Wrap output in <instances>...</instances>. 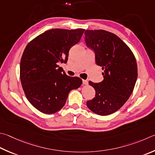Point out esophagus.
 Listing matches in <instances>:
<instances>
[{
	"label": "esophagus",
	"instance_id": "obj_1",
	"mask_svg": "<svg viewBox=\"0 0 155 155\" xmlns=\"http://www.w3.org/2000/svg\"><path fill=\"white\" fill-rule=\"evenodd\" d=\"M83 83L84 84V85H88V81H87V80H83Z\"/></svg>",
	"mask_w": 155,
	"mask_h": 155
}]
</instances>
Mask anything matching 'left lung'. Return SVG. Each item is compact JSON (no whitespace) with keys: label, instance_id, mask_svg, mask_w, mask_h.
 I'll return each instance as SVG.
<instances>
[{"label":"left lung","instance_id":"left-lung-1","mask_svg":"<svg viewBox=\"0 0 155 155\" xmlns=\"http://www.w3.org/2000/svg\"><path fill=\"white\" fill-rule=\"evenodd\" d=\"M87 47L95 53L102 67L104 80L89 84L95 90L94 99L87 102L89 109L101 116L114 113L131 95L137 78L136 60L129 47L114 34L103 30H85Z\"/></svg>","mask_w":155,"mask_h":155}]
</instances>
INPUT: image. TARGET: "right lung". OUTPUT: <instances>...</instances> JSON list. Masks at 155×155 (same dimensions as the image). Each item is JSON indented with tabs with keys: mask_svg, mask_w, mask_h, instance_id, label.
<instances>
[{
	"mask_svg": "<svg viewBox=\"0 0 155 155\" xmlns=\"http://www.w3.org/2000/svg\"><path fill=\"white\" fill-rule=\"evenodd\" d=\"M85 30L51 29L27 45L20 61V80L28 100L45 114H53L65 105L69 93L82 85L80 78L61 72L58 63L68 61L69 50Z\"/></svg>",
	"mask_w": 155,
	"mask_h": 155,
	"instance_id": "obj_1",
	"label": "right lung"
}]
</instances>
